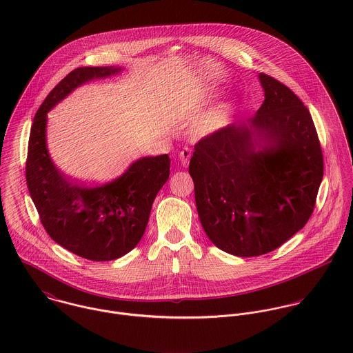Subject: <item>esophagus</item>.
Instances as JSON below:
<instances>
[{"instance_id": "1", "label": "esophagus", "mask_w": 353, "mask_h": 353, "mask_svg": "<svg viewBox=\"0 0 353 353\" xmlns=\"http://www.w3.org/2000/svg\"><path fill=\"white\" fill-rule=\"evenodd\" d=\"M190 157H192V151H190V148L185 147L182 151L179 152V159H181V163H182L183 165H188V164H189Z\"/></svg>"}]
</instances>
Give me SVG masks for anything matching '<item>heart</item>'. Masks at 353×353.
Listing matches in <instances>:
<instances>
[{"instance_id": "obj_1", "label": "heart", "mask_w": 353, "mask_h": 353, "mask_svg": "<svg viewBox=\"0 0 353 353\" xmlns=\"http://www.w3.org/2000/svg\"><path fill=\"white\" fill-rule=\"evenodd\" d=\"M216 87H217L216 81H213V80H208L205 83H201L194 94V98L197 101H202L203 98L210 95L216 90ZM227 114H228V108L225 104H216L214 107L209 108L208 111H205L202 114L199 119V125L205 132H213L224 125V122L227 119Z\"/></svg>"}]
</instances>
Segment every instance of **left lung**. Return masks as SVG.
I'll return each instance as SVG.
<instances>
[{"label":"left lung","mask_w":353,"mask_h":353,"mask_svg":"<svg viewBox=\"0 0 353 353\" xmlns=\"http://www.w3.org/2000/svg\"><path fill=\"white\" fill-rule=\"evenodd\" d=\"M258 77L256 114L205 136L189 165L205 234L236 256L273 252L302 230L323 176L308 108L279 80Z\"/></svg>","instance_id":"left-lung-1"}]
</instances>
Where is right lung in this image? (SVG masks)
<instances>
[{
  "mask_svg": "<svg viewBox=\"0 0 353 353\" xmlns=\"http://www.w3.org/2000/svg\"><path fill=\"white\" fill-rule=\"evenodd\" d=\"M119 70L107 66L72 70L38 108L28 141L26 179L42 225L59 246L90 261H112L137 246L153 200L170 176L168 154L139 159L119 178L92 188L68 179L51 161L48 112L79 85Z\"/></svg>",
  "mask_w": 353,
  "mask_h": 353,
  "instance_id": "right-lung-1",
  "label": "right lung"
}]
</instances>
